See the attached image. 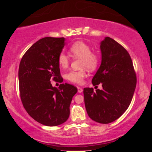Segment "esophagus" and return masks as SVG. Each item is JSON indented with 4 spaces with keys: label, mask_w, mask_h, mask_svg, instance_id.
<instances>
[{
    "label": "esophagus",
    "mask_w": 152,
    "mask_h": 152,
    "mask_svg": "<svg viewBox=\"0 0 152 152\" xmlns=\"http://www.w3.org/2000/svg\"><path fill=\"white\" fill-rule=\"evenodd\" d=\"M77 91H78L79 93H82V91H83V89H82V88H81V87L77 86Z\"/></svg>",
    "instance_id": "34e87169"
}]
</instances>
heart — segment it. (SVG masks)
I'll return each instance as SVG.
<instances>
[{
  "label": "heart",
  "mask_w": 152,
  "mask_h": 152,
  "mask_svg": "<svg viewBox=\"0 0 152 152\" xmlns=\"http://www.w3.org/2000/svg\"><path fill=\"white\" fill-rule=\"evenodd\" d=\"M91 50L92 48L88 43L82 41H76L69 48L70 53L72 57L81 59V68H87L90 70H94L99 66V56L95 52L91 51ZM57 61L60 67L62 68H67L69 65V57L64 52L59 54ZM86 75V70L83 68L80 70H71L68 72L66 74V79L74 84H81Z\"/></svg>",
  "instance_id": "obj_1"
}]
</instances>
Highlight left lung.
<instances>
[{
	"instance_id": "8db88e82",
	"label": "left lung",
	"mask_w": 152,
	"mask_h": 152,
	"mask_svg": "<svg viewBox=\"0 0 152 152\" xmlns=\"http://www.w3.org/2000/svg\"><path fill=\"white\" fill-rule=\"evenodd\" d=\"M102 63L93 77V86L103 89L84 88L85 107L89 117L101 124L115 121L128 109L136 86V75L129 54L110 37L101 42Z\"/></svg>"
}]
</instances>
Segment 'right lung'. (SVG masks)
Masks as SVG:
<instances>
[{"instance_id": "add662e5", "label": "right lung", "mask_w": 152, "mask_h": 152, "mask_svg": "<svg viewBox=\"0 0 152 152\" xmlns=\"http://www.w3.org/2000/svg\"><path fill=\"white\" fill-rule=\"evenodd\" d=\"M64 37H45L34 43L23 56L18 68L19 92L23 107L34 120L45 126L59 125L68 120L73 85L53 87L62 82L57 58L64 46Z\"/></svg>"}]
</instances>
